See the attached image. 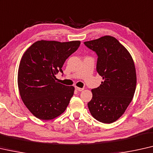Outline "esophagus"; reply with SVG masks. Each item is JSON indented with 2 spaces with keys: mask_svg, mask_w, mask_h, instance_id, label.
<instances>
[{
  "mask_svg": "<svg viewBox=\"0 0 153 153\" xmlns=\"http://www.w3.org/2000/svg\"><path fill=\"white\" fill-rule=\"evenodd\" d=\"M75 88H76V90L78 91H82L84 90L83 88H79V87H77V86H76V87H75Z\"/></svg>",
  "mask_w": 153,
  "mask_h": 153,
  "instance_id": "obj_1",
  "label": "esophagus"
}]
</instances>
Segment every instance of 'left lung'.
Returning <instances> with one entry per match:
<instances>
[{"instance_id": "left-lung-1", "label": "left lung", "mask_w": 153, "mask_h": 153, "mask_svg": "<svg viewBox=\"0 0 153 153\" xmlns=\"http://www.w3.org/2000/svg\"><path fill=\"white\" fill-rule=\"evenodd\" d=\"M84 44L97 54L96 70L103 79L100 86L91 90L88 109L97 121L111 124L123 115L133 100L137 84L135 64L126 48L112 36Z\"/></svg>"}]
</instances>
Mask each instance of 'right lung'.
Wrapping results in <instances>:
<instances>
[{
	"instance_id": "right-lung-1",
	"label": "right lung",
	"mask_w": 153,
	"mask_h": 153,
	"mask_svg": "<svg viewBox=\"0 0 153 153\" xmlns=\"http://www.w3.org/2000/svg\"><path fill=\"white\" fill-rule=\"evenodd\" d=\"M79 45V41H37L22 56L18 89L25 105L38 119H53L69 105L74 87L59 83L56 76L58 72L63 74L64 63Z\"/></svg>"
}]
</instances>
